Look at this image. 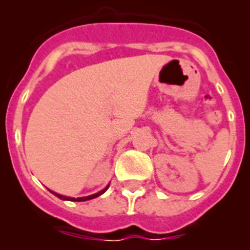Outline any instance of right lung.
Instances as JSON below:
<instances>
[{"mask_svg":"<svg viewBox=\"0 0 250 250\" xmlns=\"http://www.w3.org/2000/svg\"><path fill=\"white\" fill-rule=\"evenodd\" d=\"M107 188L109 187H106L104 190L99 191V193L94 194V195H89V196H83V198H70V196H63V195H60V194L55 193V191H51L52 194H55V195L57 196V198H60V199H63V200H70V202H85V200H90V199H94V198H96V196L101 195L103 193H105L106 190H107Z\"/></svg>","mask_w":250,"mask_h":250,"instance_id":"add662e5","label":"right lung"}]
</instances>
